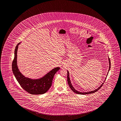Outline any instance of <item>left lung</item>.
Listing matches in <instances>:
<instances>
[{"mask_svg":"<svg viewBox=\"0 0 121 121\" xmlns=\"http://www.w3.org/2000/svg\"><path fill=\"white\" fill-rule=\"evenodd\" d=\"M108 60H109V70H108V72H109V70H110V68H111V61H110V58H109V57H108ZM67 71V82H68V85H69V87H70V88L74 92H75V93H76V94H80V95H87V94H91V93H95V92H96V91H97L98 90H99V89H100L101 88V87L103 85V83H103L102 84H101V85L100 86H99V87H98V88L97 89H96L95 90H93V91H88V92H79V91H77L76 90H75V89H74V88L73 86H72L71 83V82H70V78H69V72H68V71ZM108 74L107 75V76L108 75ZM106 77H107V76H106ZM106 77L105 79H106Z\"/></svg>","mask_w":121,"mask_h":121,"instance_id":"1","label":"left lung"}]
</instances>
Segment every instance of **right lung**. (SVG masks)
<instances>
[{
  "mask_svg": "<svg viewBox=\"0 0 121 121\" xmlns=\"http://www.w3.org/2000/svg\"><path fill=\"white\" fill-rule=\"evenodd\" d=\"M20 43H19L16 47L14 59L12 62V70L14 76L22 88L28 93L36 95L43 94L48 91L51 86L54 75L60 69V67L54 68L39 79H32L25 77L19 71L17 64L18 46Z\"/></svg>",
  "mask_w": 121,
  "mask_h": 121,
  "instance_id": "right-lung-1",
  "label": "right lung"
}]
</instances>
